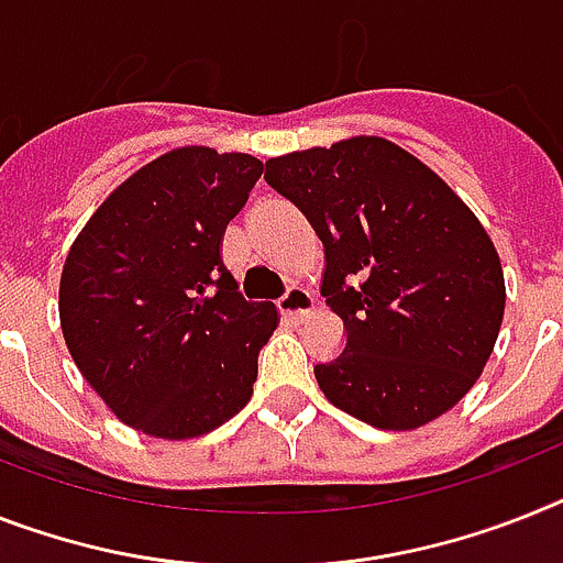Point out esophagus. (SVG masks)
Instances as JSON below:
<instances>
[{"instance_id": "1", "label": "esophagus", "mask_w": 563, "mask_h": 563, "mask_svg": "<svg viewBox=\"0 0 563 563\" xmlns=\"http://www.w3.org/2000/svg\"><path fill=\"white\" fill-rule=\"evenodd\" d=\"M277 309H280L283 320H289V323H300L314 311V295L303 286H291L286 295L277 300Z\"/></svg>"}]
</instances>
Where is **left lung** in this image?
<instances>
[{
    "instance_id": "8db88e82",
    "label": "left lung",
    "mask_w": 563,
    "mask_h": 563,
    "mask_svg": "<svg viewBox=\"0 0 563 563\" xmlns=\"http://www.w3.org/2000/svg\"><path fill=\"white\" fill-rule=\"evenodd\" d=\"M266 183L323 240L320 295L346 329L343 352L314 366L325 398L391 432L450 412L484 372L507 303L478 217L384 136L272 157Z\"/></svg>"
}]
</instances>
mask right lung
I'll use <instances>...</instances> for the list:
<instances>
[{"label": "right lung", "instance_id": "add662e5", "mask_svg": "<svg viewBox=\"0 0 563 563\" xmlns=\"http://www.w3.org/2000/svg\"><path fill=\"white\" fill-rule=\"evenodd\" d=\"M260 174L252 154L174 148L113 188L70 245L63 338L136 432L200 438L252 398L277 309L240 295L220 249Z\"/></svg>", "mask_w": 563, "mask_h": 563}]
</instances>
